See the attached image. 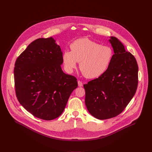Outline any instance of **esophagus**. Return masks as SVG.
Masks as SVG:
<instances>
[{
  "instance_id": "1",
  "label": "esophagus",
  "mask_w": 152,
  "mask_h": 152,
  "mask_svg": "<svg viewBox=\"0 0 152 152\" xmlns=\"http://www.w3.org/2000/svg\"><path fill=\"white\" fill-rule=\"evenodd\" d=\"M77 83H78V86H82L83 83H82V82L81 81L79 80V81L77 82Z\"/></svg>"
}]
</instances>
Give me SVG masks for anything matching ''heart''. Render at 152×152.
<instances>
[{
  "instance_id": "1",
  "label": "heart",
  "mask_w": 152,
  "mask_h": 152,
  "mask_svg": "<svg viewBox=\"0 0 152 152\" xmlns=\"http://www.w3.org/2000/svg\"><path fill=\"white\" fill-rule=\"evenodd\" d=\"M70 50H65L62 55L64 67L72 72L76 67L77 62L83 75L88 79H96L102 76L110 67L114 52L108 46L87 38L74 41Z\"/></svg>"
}]
</instances>
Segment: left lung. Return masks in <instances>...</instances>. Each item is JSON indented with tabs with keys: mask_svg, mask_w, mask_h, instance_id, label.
Instances as JSON below:
<instances>
[{
	"mask_svg": "<svg viewBox=\"0 0 152 152\" xmlns=\"http://www.w3.org/2000/svg\"><path fill=\"white\" fill-rule=\"evenodd\" d=\"M110 42L114 54L107 70L84 84L85 104L95 118L106 120L121 113L134 96L138 83V66L134 56L125 50L114 37Z\"/></svg>",
	"mask_w": 152,
	"mask_h": 152,
	"instance_id": "left-lung-1",
	"label": "left lung"
}]
</instances>
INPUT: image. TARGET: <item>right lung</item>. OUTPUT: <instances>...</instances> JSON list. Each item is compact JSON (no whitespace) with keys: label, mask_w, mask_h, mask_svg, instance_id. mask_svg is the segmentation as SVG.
Listing matches in <instances>:
<instances>
[{"label":"right lung","mask_w":152,"mask_h":152,"mask_svg":"<svg viewBox=\"0 0 152 152\" xmlns=\"http://www.w3.org/2000/svg\"><path fill=\"white\" fill-rule=\"evenodd\" d=\"M62 52L52 37L32 42L17 58L14 70L17 98L34 116L52 120L61 115L77 79L64 73Z\"/></svg>","instance_id":"1"}]
</instances>
